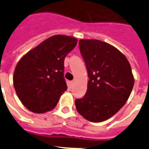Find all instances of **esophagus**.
<instances>
[{"label":"esophagus","mask_w":149,"mask_h":149,"mask_svg":"<svg viewBox=\"0 0 149 149\" xmlns=\"http://www.w3.org/2000/svg\"><path fill=\"white\" fill-rule=\"evenodd\" d=\"M74 85V81H70L69 82V86H70V87H72Z\"/></svg>","instance_id":"obj_1"}]
</instances>
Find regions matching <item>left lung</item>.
Returning a JSON list of instances; mask_svg holds the SVG:
<instances>
[{
    "label": "left lung",
    "instance_id": "1",
    "mask_svg": "<svg viewBox=\"0 0 149 149\" xmlns=\"http://www.w3.org/2000/svg\"><path fill=\"white\" fill-rule=\"evenodd\" d=\"M79 48L89 80L85 95L75 100L76 109L88 121L103 122L115 115L131 95V65L119 50L102 41L81 39Z\"/></svg>",
    "mask_w": 149,
    "mask_h": 149
}]
</instances>
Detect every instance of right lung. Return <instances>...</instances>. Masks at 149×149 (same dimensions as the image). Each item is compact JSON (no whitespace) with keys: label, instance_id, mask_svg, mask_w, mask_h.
I'll use <instances>...</instances> for the list:
<instances>
[{"label":"right lung","instance_id":"right-lung-1","mask_svg":"<svg viewBox=\"0 0 149 149\" xmlns=\"http://www.w3.org/2000/svg\"><path fill=\"white\" fill-rule=\"evenodd\" d=\"M77 42V39L68 36H53L19 60L13 85L26 108L43 113L56 107L61 95L67 90L64 60Z\"/></svg>","mask_w":149,"mask_h":149}]
</instances>
